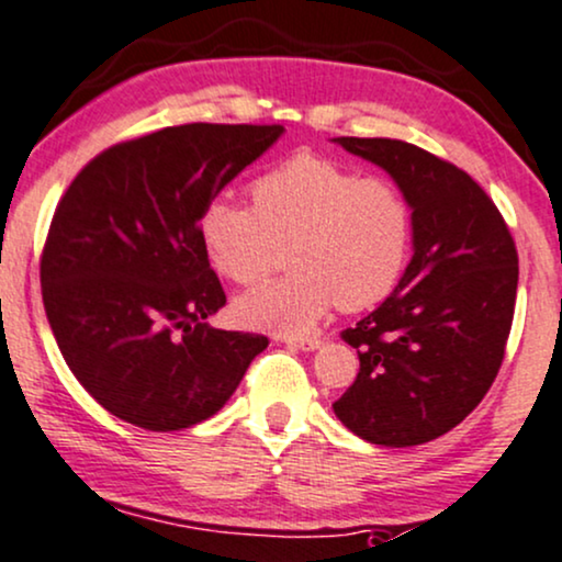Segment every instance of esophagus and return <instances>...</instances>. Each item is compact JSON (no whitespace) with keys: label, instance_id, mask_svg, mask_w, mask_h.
<instances>
[{"label":"esophagus","instance_id":"34e87169","mask_svg":"<svg viewBox=\"0 0 562 562\" xmlns=\"http://www.w3.org/2000/svg\"><path fill=\"white\" fill-rule=\"evenodd\" d=\"M285 342L290 348H299V350H316L322 346L319 337H303V340H299V337H285Z\"/></svg>","mask_w":562,"mask_h":562}]
</instances>
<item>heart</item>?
<instances>
[{
	"mask_svg": "<svg viewBox=\"0 0 562 562\" xmlns=\"http://www.w3.org/2000/svg\"><path fill=\"white\" fill-rule=\"evenodd\" d=\"M251 201L216 195L199 216L206 261L233 282H254L290 243L293 274L235 301L246 327L306 335L337 303L361 311L384 301L408 267L414 209L395 182L295 154L251 182Z\"/></svg>",
	"mask_w": 562,
	"mask_h": 562,
	"instance_id": "1",
	"label": "heart"
}]
</instances>
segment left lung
I'll use <instances>...</instances> for the list:
<instances>
[{
  "mask_svg": "<svg viewBox=\"0 0 562 562\" xmlns=\"http://www.w3.org/2000/svg\"><path fill=\"white\" fill-rule=\"evenodd\" d=\"M335 144L382 167L411 201L414 256L390 299L342 333L361 369L333 408L367 442L411 448L458 427L495 382L516 308V243L450 161L392 138Z\"/></svg>",
  "mask_w": 562,
  "mask_h": 562,
  "instance_id": "obj_1",
  "label": "left lung"
}]
</instances>
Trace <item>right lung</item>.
Listing matches in <instances>:
<instances>
[{"label": "right lung", "mask_w": 562, "mask_h": 562, "mask_svg": "<svg viewBox=\"0 0 562 562\" xmlns=\"http://www.w3.org/2000/svg\"><path fill=\"white\" fill-rule=\"evenodd\" d=\"M285 133L191 123L125 140L70 182L42 254L46 319L88 395L148 431L206 422L269 346L209 327L225 306L199 216Z\"/></svg>", "instance_id": "obj_1"}]
</instances>
